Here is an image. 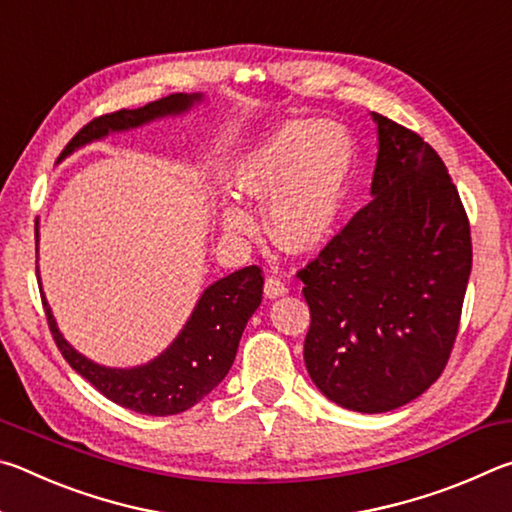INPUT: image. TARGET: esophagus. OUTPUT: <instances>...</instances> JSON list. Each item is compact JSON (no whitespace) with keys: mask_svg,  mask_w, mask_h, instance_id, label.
I'll return each mask as SVG.
<instances>
[{"mask_svg":"<svg viewBox=\"0 0 512 512\" xmlns=\"http://www.w3.org/2000/svg\"><path fill=\"white\" fill-rule=\"evenodd\" d=\"M289 289H287V282L284 280H280V277H275V275H268L266 277V284H264V293L268 298H280V296H284V293H287Z\"/></svg>","mask_w":512,"mask_h":512,"instance_id":"esophagus-1","label":"esophagus"}]
</instances>
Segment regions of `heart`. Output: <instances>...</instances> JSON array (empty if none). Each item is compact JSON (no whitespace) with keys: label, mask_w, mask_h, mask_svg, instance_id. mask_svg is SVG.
I'll list each match as a JSON object with an SVG mask.
<instances>
[{"label":"heart","mask_w":512,"mask_h":512,"mask_svg":"<svg viewBox=\"0 0 512 512\" xmlns=\"http://www.w3.org/2000/svg\"><path fill=\"white\" fill-rule=\"evenodd\" d=\"M354 176V146L343 128L291 121L241 158L235 183L244 196L271 203L268 232L287 253H311L341 221ZM223 228L250 235L253 216L237 203L223 207Z\"/></svg>","instance_id":"b5f03b06"}]
</instances>
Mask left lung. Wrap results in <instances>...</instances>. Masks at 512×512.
Masks as SVG:
<instances>
[{"mask_svg":"<svg viewBox=\"0 0 512 512\" xmlns=\"http://www.w3.org/2000/svg\"><path fill=\"white\" fill-rule=\"evenodd\" d=\"M372 119V201L298 271L309 377L359 413L393 411L443 375L472 271L470 221L440 155L393 119Z\"/></svg>","mask_w":512,"mask_h":512,"instance_id":"1","label":"left lung"}]
</instances>
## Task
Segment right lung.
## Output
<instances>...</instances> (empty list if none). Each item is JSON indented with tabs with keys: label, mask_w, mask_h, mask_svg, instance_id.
I'll list each match as a JSON object with an SVG mask.
<instances>
[{
	"label": "right lung",
	"mask_w": 512,
	"mask_h": 512,
	"mask_svg": "<svg viewBox=\"0 0 512 512\" xmlns=\"http://www.w3.org/2000/svg\"><path fill=\"white\" fill-rule=\"evenodd\" d=\"M201 99L203 94L178 92L146 103L137 110H117L110 115H101L85 124L69 140L60 153V160L79 146L101 140L108 133L128 131V128L149 124L160 117L183 115ZM262 287L264 275L259 266H246L228 277H221L219 282L203 291L176 341L160 357L137 368H106L85 359L63 339L45 296H42V307H45L51 336H54L60 354L101 395L124 409L144 415H176L192 409L228 375L248 318L255 314L262 302Z\"/></svg>",
	"instance_id": "add662e5"
}]
</instances>
